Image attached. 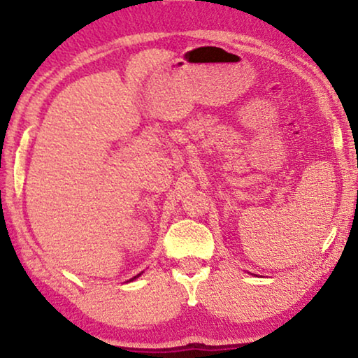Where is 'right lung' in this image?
Returning a JSON list of instances; mask_svg holds the SVG:
<instances>
[{
  "label": "right lung",
  "mask_w": 358,
  "mask_h": 358,
  "mask_svg": "<svg viewBox=\"0 0 358 358\" xmlns=\"http://www.w3.org/2000/svg\"><path fill=\"white\" fill-rule=\"evenodd\" d=\"M140 275H141V273H138V275H135L134 278H130V280H127V282H134V280H135V278H138Z\"/></svg>",
  "instance_id": "add662e5"
}]
</instances>
